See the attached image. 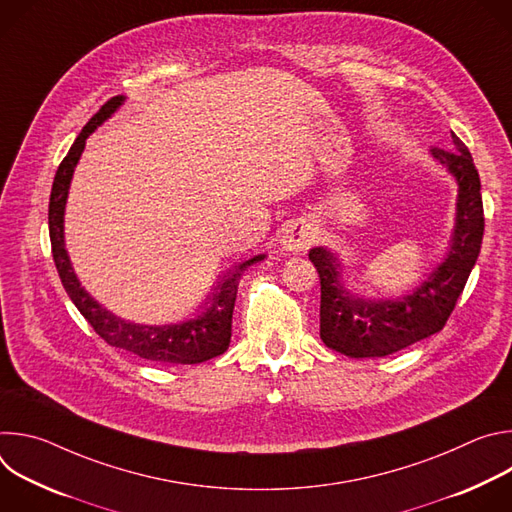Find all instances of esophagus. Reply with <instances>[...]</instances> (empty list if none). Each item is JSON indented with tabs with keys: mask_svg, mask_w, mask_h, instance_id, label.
<instances>
[{
	"mask_svg": "<svg viewBox=\"0 0 512 512\" xmlns=\"http://www.w3.org/2000/svg\"><path fill=\"white\" fill-rule=\"evenodd\" d=\"M318 233L316 229L306 223V221H296L291 223L287 229H285V235H283V249L289 251V253H300V251H306L314 241H316Z\"/></svg>",
	"mask_w": 512,
	"mask_h": 512,
	"instance_id": "34e87169",
	"label": "esophagus"
}]
</instances>
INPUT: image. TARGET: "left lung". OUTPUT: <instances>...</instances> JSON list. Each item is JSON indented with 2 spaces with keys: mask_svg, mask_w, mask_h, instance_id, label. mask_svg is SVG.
<instances>
[{
  "mask_svg": "<svg viewBox=\"0 0 512 512\" xmlns=\"http://www.w3.org/2000/svg\"><path fill=\"white\" fill-rule=\"evenodd\" d=\"M454 152L431 150L458 184L456 223L450 249L413 291L393 300H373L352 294L342 275V263L326 247L310 249V261L320 275V338L350 358H377L403 350L435 332H440L476 265L482 235L484 210L480 176L462 139L452 131Z\"/></svg>",
  "mask_w": 512,
  "mask_h": 512,
  "instance_id": "left-lung-1",
  "label": "left lung"
}]
</instances>
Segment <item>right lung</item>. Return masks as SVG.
<instances>
[{
    "label": "right lung",
    "instance_id": "obj_1",
    "mask_svg": "<svg viewBox=\"0 0 512 512\" xmlns=\"http://www.w3.org/2000/svg\"><path fill=\"white\" fill-rule=\"evenodd\" d=\"M125 97L117 95L109 99L83 127L79 137L72 143L66 158L56 170L50 204H48V229H50V243H52V257L58 269L60 281L66 289L68 298L79 308V312L87 318V322L95 328V332L111 346L123 348L127 352L137 354L139 358L164 362V364H198L210 360L218 354H223L231 344V324H233V310L237 300V289L241 275L255 263L265 259V253L255 255L221 277L206 302L200 308V314L178 324H162V326H148V324H135L127 322L105 306H101L89 291L81 285L75 269H72L68 251L64 247V208L68 198V188L72 174L81 160L85 150L87 137L103 125L121 105Z\"/></svg>",
    "mask_w": 512,
    "mask_h": 512
}]
</instances>
